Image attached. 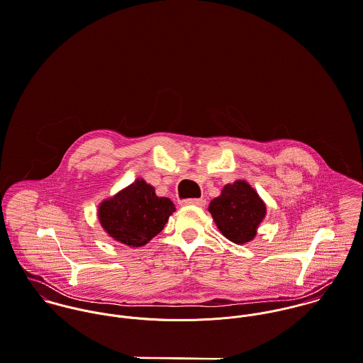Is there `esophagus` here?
<instances>
[{
  "instance_id": "obj_1",
  "label": "esophagus",
  "mask_w": 363,
  "mask_h": 363,
  "mask_svg": "<svg viewBox=\"0 0 363 363\" xmlns=\"http://www.w3.org/2000/svg\"><path fill=\"white\" fill-rule=\"evenodd\" d=\"M183 206H197V207H204L206 206V200L204 199H189L182 201Z\"/></svg>"
}]
</instances>
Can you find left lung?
Returning a JSON list of instances; mask_svg holds the SVG:
<instances>
[{
	"instance_id": "left-lung-1",
	"label": "left lung",
	"mask_w": 363,
	"mask_h": 363,
	"mask_svg": "<svg viewBox=\"0 0 363 363\" xmlns=\"http://www.w3.org/2000/svg\"><path fill=\"white\" fill-rule=\"evenodd\" d=\"M208 211L226 239L243 245L255 239L265 216V204L250 184L239 180L226 184L220 196L211 201Z\"/></svg>"
}]
</instances>
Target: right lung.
<instances>
[{"label":"right lung","mask_w":363,"mask_h":363,"mask_svg":"<svg viewBox=\"0 0 363 363\" xmlns=\"http://www.w3.org/2000/svg\"><path fill=\"white\" fill-rule=\"evenodd\" d=\"M174 211L169 199L157 197L152 186L138 179L101 204L99 220L113 239L140 247L164 228Z\"/></svg>","instance_id":"1"}]
</instances>
